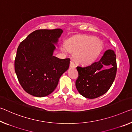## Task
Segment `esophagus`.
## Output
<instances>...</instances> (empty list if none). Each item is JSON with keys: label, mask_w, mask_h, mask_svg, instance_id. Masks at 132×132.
I'll list each match as a JSON object with an SVG mask.
<instances>
[{"label": "esophagus", "mask_w": 132, "mask_h": 132, "mask_svg": "<svg viewBox=\"0 0 132 132\" xmlns=\"http://www.w3.org/2000/svg\"><path fill=\"white\" fill-rule=\"evenodd\" d=\"M70 67L71 68H75V63L73 62H70Z\"/></svg>", "instance_id": "34e87169"}]
</instances>
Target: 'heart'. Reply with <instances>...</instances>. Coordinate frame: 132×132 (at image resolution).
Instances as JSON below:
<instances>
[{
	"instance_id": "heart-1",
	"label": "heart",
	"mask_w": 132,
	"mask_h": 132,
	"mask_svg": "<svg viewBox=\"0 0 132 132\" xmlns=\"http://www.w3.org/2000/svg\"><path fill=\"white\" fill-rule=\"evenodd\" d=\"M62 52L74 53L75 62L81 64L93 63L97 58L102 49V43L99 39L90 36H80L68 40L66 45H62Z\"/></svg>"
}]
</instances>
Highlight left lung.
Masks as SVG:
<instances>
[{"label":"left lung","mask_w":132,"mask_h":132,"mask_svg":"<svg viewBox=\"0 0 132 132\" xmlns=\"http://www.w3.org/2000/svg\"><path fill=\"white\" fill-rule=\"evenodd\" d=\"M116 54L111 49L104 52L99 61L89 66H77L79 73L76 87L79 93L88 99H95L108 91L116 77L117 64ZM108 69H103L105 66Z\"/></svg>","instance_id":"left-lung-1"}]
</instances>
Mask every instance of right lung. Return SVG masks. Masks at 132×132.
Masks as SVG:
<instances>
[{
	"mask_svg": "<svg viewBox=\"0 0 132 132\" xmlns=\"http://www.w3.org/2000/svg\"><path fill=\"white\" fill-rule=\"evenodd\" d=\"M63 32L61 29L35 30L18 46L14 70L20 85L30 95L38 97L50 95L69 68L70 59L53 56Z\"/></svg>",
	"mask_w": 132,
	"mask_h": 132,
	"instance_id": "right-lung-1",
	"label": "right lung"
}]
</instances>
